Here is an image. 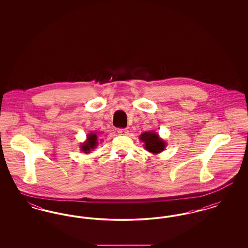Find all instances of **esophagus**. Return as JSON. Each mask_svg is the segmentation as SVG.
<instances>
[{
  "label": "esophagus",
  "instance_id": "34e87169",
  "mask_svg": "<svg viewBox=\"0 0 248 248\" xmlns=\"http://www.w3.org/2000/svg\"><path fill=\"white\" fill-rule=\"evenodd\" d=\"M117 132H118L119 135H122V136L128 135V130L126 129V128H119L117 130Z\"/></svg>",
  "mask_w": 248,
  "mask_h": 248
}]
</instances>
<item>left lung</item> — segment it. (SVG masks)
<instances>
[{
	"instance_id": "obj_1",
	"label": "left lung",
	"mask_w": 248,
	"mask_h": 248,
	"mask_svg": "<svg viewBox=\"0 0 248 248\" xmlns=\"http://www.w3.org/2000/svg\"><path fill=\"white\" fill-rule=\"evenodd\" d=\"M140 140L144 142V148L152 154H160L165 150L166 143L154 131L145 132L140 137Z\"/></svg>"
}]
</instances>
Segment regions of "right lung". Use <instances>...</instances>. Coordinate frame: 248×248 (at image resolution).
Listing matches in <instances>:
<instances>
[{
	"label": "right lung",
	"mask_w": 248,
	"mask_h": 248,
	"mask_svg": "<svg viewBox=\"0 0 248 248\" xmlns=\"http://www.w3.org/2000/svg\"><path fill=\"white\" fill-rule=\"evenodd\" d=\"M98 144V140H97V135L95 133L91 132L90 134L87 135V140L86 141L83 142L81 145V150L84 154H89L94 148H96Z\"/></svg>",
	"instance_id": "right-lung-1"
}]
</instances>
